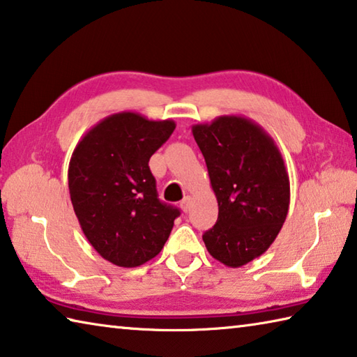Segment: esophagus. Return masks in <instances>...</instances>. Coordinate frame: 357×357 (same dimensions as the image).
Segmentation results:
<instances>
[{
  "mask_svg": "<svg viewBox=\"0 0 357 357\" xmlns=\"http://www.w3.org/2000/svg\"><path fill=\"white\" fill-rule=\"evenodd\" d=\"M181 209L184 212H189L192 209V198L190 197H185L183 201H181Z\"/></svg>",
  "mask_w": 357,
  "mask_h": 357,
  "instance_id": "34e87169",
  "label": "esophagus"
}]
</instances>
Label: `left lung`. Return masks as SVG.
I'll return each mask as SVG.
<instances>
[{
  "mask_svg": "<svg viewBox=\"0 0 357 357\" xmlns=\"http://www.w3.org/2000/svg\"><path fill=\"white\" fill-rule=\"evenodd\" d=\"M192 132L218 203L204 245L226 267H242L270 248L286 222L290 183L282 154L262 126L242 115L217 116Z\"/></svg>",
  "mask_w": 357,
  "mask_h": 357,
  "instance_id": "left-lung-1",
  "label": "left lung"
}]
</instances>
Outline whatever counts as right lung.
<instances>
[{
    "label": "right lung",
    "mask_w": 357,
    "mask_h": 357,
    "mask_svg": "<svg viewBox=\"0 0 357 357\" xmlns=\"http://www.w3.org/2000/svg\"><path fill=\"white\" fill-rule=\"evenodd\" d=\"M174 128L173 120L112 114L90 128L71 154L68 189L77 222L96 252L119 267L156 257L179 215L158 198L148 167Z\"/></svg>",
    "instance_id": "1"
}]
</instances>
